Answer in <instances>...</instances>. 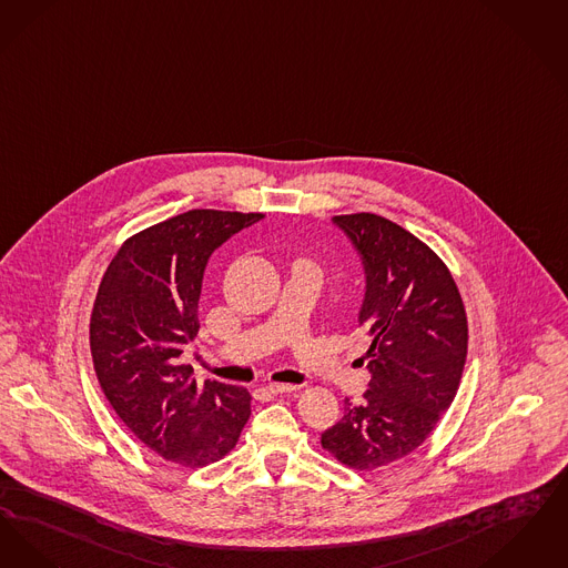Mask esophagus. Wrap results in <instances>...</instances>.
I'll use <instances>...</instances> for the list:
<instances>
[{
  "label": "esophagus",
  "instance_id": "esophagus-1",
  "mask_svg": "<svg viewBox=\"0 0 568 568\" xmlns=\"http://www.w3.org/2000/svg\"><path fill=\"white\" fill-rule=\"evenodd\" d=\"M267 390H270L272 395H284V393H295V390H298V386H296V384H280V382H272V384H267Z\"/></svg>",
  "mask_w": 568,
  "mask_h": 568
}]
</instances>
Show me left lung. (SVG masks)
I'll list each match as a JSON object with an SVG mask.
<instances>
[{"label": "left lung", "instance_id": "obj_1", "mask_svg": "<svg viewBox=\"0 0 568 568\" xmlns=\"http://www.w3.org/2000/svg\"><path fill=\"white\" fill-rule=\"evenodd\" d=\"M335 222L367 270L358 326L371 339L363 356L371 379L361 405L344 400V418L322 435V447L349 469L373 470L409 456L449 409L467 363L469 322L433 247L371 212Z\"/></svg>", "mask_w": 568, "mask_h": 568}]
</instances>
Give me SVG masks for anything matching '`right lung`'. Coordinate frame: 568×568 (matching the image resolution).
I'll return each instance as SVG.
<instances>
[{
	"instance_id": "add662e5",
	"label": "right lung",
	"mask_w": 568,
	"mask_h": 568,
	"mask_svg": "<svg viewBox=\"0 0 568 568\" xmlns=\"http://www.w3.org/2000/svg\"><path fill=\"white\" fill-rule=\"evenodd\" d=\"M258 212L191 210L126 237L101 277L89 344L99 386L124 426L182 469L222 460L252 414L242 386L191 379L207 258Z\"/></svg>"
}]
</instances>
